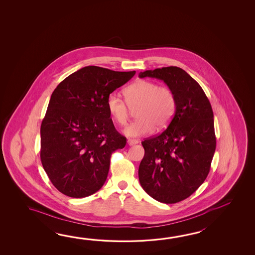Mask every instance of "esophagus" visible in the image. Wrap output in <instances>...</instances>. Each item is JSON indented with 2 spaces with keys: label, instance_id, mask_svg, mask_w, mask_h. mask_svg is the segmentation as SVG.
I'll return each instance as SVG.
<instances>
[{
  "label": "esophagus",
  "instance_id": "34e87169",
  "mask_svg": "<svg viewBox=\"0 0 255 255\" xmlns=\"http://www.w3.org/2000/svg\"><path fill=\"white\" fill-rule=\"evenodd\" d=\"M137 143H138V141L136 140V139H132V138L128 139V144L129 146H134V145H136Z\"/></svg>",
  "mask_w": 255,
  "mask_h": 255
}]
</instances>
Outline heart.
Instances as JSON below:
<instances>
[{
	"mask_svg": "<svg viewBox=\"0 0 255 255\" xmlns=\"http://www.w3.org/2000/svg\"><path fill=\"white\" fill-rule=\"evenodd\" d=\"M125 101L116 93L107 98L109 115L119 126H125L129 117V109L135 110L137 120L124 129L131 137L148 135L155 127L164 129L173 119L177 101L174 93L168 87H159L154 82L138 80L124 90Z\"/></svg>",
	"mask_w": 255,
	"mask_h": 255,
	"instance_id": "1",
	"label": "heart"
}]
</instances>
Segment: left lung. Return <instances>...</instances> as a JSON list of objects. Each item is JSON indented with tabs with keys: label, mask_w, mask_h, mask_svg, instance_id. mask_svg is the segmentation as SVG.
<instances>
[{
	"label": "left lung",
	"mask_w": 255,
	"mask_h": 255,
	"mask_svg": "<svg viewBox=\"0 0 255 255\" xmlns=\"http://www.w3.org/2000/svg\"><path fill=\"white\" fill-rule=\"evenodd\" d=\"M138 76L162 80L177 101L168 128L142 141L145 155L138 168L143 190L172 204L195 192L210 171L216 148L212 106L201 86L179 67L144 71Z\"/></svg>",
	"instance_id": "1"
}]
</instances>
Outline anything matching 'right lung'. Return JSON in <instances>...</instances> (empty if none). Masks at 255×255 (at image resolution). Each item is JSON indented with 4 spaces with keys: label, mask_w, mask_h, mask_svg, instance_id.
<instances>
[{
    "label": "right lung",
    "mask_w": 255,
    "mask_h": 255,
    "mask_svg": "<svg viewBox=\"0 0 255 255\" xmlns=\"http://www.w3.org/2000/svg\"><path fill=\"white\" fill-rule=\"evenodd\" d=\"M89 65L54 89L41 125V161L51 182L72 198L92 195L109 174L111 154L126 146L107 98L135 75Z\"/></svg>",
    "instance_id": "add662e5"
}]
</instances>
